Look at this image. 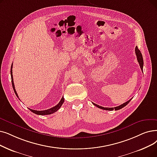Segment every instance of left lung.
Here are the masks:
<instances>
[{
  "mask_svg": "<svg viewBox=\"0 0 157 157\" xmlns=\"http://www.w3.org/2000/svg\"><path fill=\"white\" fill-rule=\"evenodd\" d=\"M135 54H136V56H137V61H138V62H139V65H140L141 71H143V65H144V62H143V58H142V53L140 52V50L138 49L137 46L135 47ZM132 99H129V101H128L127 102H126V103H123L122 105H121L119 106H116V107H114V108H105V107H103V106H99V105H98L95 104V103H93V104H94V105H95V106H97V107L99 108L103 109V110H110V111H112V110H120V109L122 108L123 107H124L125 106H126V105L129 103V101H130L132 100Z\"/></svg>",
  "mask_w": 157,
  "mask_h": 157,
  "instance_id": "left-lung-1",
  "label": "left lung"
}]
</instances>
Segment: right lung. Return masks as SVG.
I'll return each instance as SVG.
<instances>
[{
	"instance_id": "add662e5",
	"label": "right lung",
	"mask_w": 157,
	"mask_h": 157,
	"mask_svg": "<svg viewBox=\"0 0 157 157\" xmlns=\"http://www.w3.org/2000/svg\"><path fill=\"white\" fill-rule=\"evenodd\" d=\"M12 68H13V63L11 65V83H12V86H13V90H14L17 97L18 98V95L16 92V90H15V85H14V82H13V72H12ZM64 98L62 97V98L61 99L60 101L59 102V103L56 105L55 106H54L50 109H48V110H42V111H38V110H32V109H30L29 108V110L34 113L35 114H37V115H49V114H51V113H53L54 112H56V111H58L59 109L60 108V107L62 106V105H63V102H64Z\"/></svg>"
}]
</instances>
